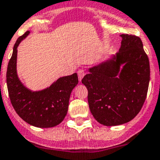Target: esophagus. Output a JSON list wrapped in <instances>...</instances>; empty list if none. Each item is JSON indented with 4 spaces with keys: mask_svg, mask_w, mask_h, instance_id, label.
<instances>
[{
    "mask_svg": "<svg viewBox=\"0 0 160 160\" xmlns=\"http://www.w3.org/2000/svg\"><path fill=\"white\" fill-rule=\"evenodd\" d=\"M77 73H78L79 80H80V81H81V80L83 79V77L85 76V72H84L83 69H79L78 72H77Z\"/></svg>",
    "mask_w": 160,
    "mask_h": 160,
    "instance_id": "1",
    "label": "esophagus"
}]
</instances>
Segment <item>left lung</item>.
<instances>
[{
    "label": "left lung",
    "mask_w": 160,
    "mask_h": 160,
    "mask_svg": "<svg viewBox=\"0 0 160 160\" xmlns=\"http://www.w3.org/2000/svg\"><path fill=\"white\" fill-rule=\"evenodd\" d=\"M119 51L88 68L82 79L92 114L106 126L129 122L139 113L150 82L149 59L140 38L121 34Z\"/></svg>",
    "instance_id": "obj_1"
}]
</instances>
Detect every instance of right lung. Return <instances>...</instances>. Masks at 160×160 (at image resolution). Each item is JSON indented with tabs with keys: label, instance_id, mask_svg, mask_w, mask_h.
Listing matches in <instances>:
<instances>
[{
	"label": "right lung",
	"instance_id": "right-lung-1",
	"mask_svg": "<svg viewBox=\"0 0 160 160\" xmlns=\"http://www.w3.org/2000/svg\"><path fill=\"white\" fill-rule=\"evenodd\" d=\"M26 31L19 37L13 47V55L8 64L6 82L11 103L22 120L39 128H50L63 122L68 113L72 89L78 84L76 73L63 76L50 87L32 91L22 84L17 72L18 47L27 37Z\"/></svg>",
	"mask_w": 160,
	"mask_h": 160
}]
</instances>
